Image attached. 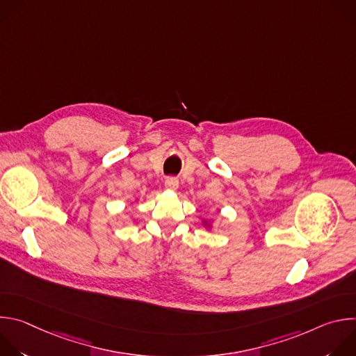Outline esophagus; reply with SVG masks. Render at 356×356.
Returning <instances> with one entry per match:
<instances>
[{
  "mask_svg": "<svg viewBox=\"0 0 356 356\" xmlns=\"http://www.w3.org/2000/svg\"><path fill=\"white\" fill-rule=\"evenodd\" d=\"M165 186H166V188H169V190H176V188L179 187V180H177L176 177H168V179L165 180Z\"/></svg>",
  "mask_w": 356,
  "mask_h": 356,
  "instance_id": "34e87169",
  "label": "esophagus"
}]
</instances>
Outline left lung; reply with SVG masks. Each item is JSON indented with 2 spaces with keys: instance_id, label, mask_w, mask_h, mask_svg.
I'll return each mask as SVG.
<instances>
[{
  "instance_id": "1",
  "label": "left lung",
  "mask_w": 356,
  "mask_h": 356,
  "mask_svg": "<svg viewBox=\"0 0 356 356\" xmlns=\"http://www.w3.org/2000/svg\"><path fill=\"white\" fill-rule=\"evenodd\" d=\"M204 225H210V224H207V221H204Z\"/></svg>"
}]
</instances>
